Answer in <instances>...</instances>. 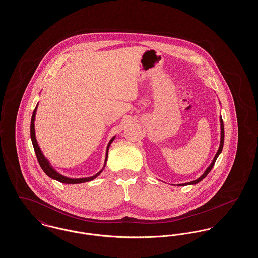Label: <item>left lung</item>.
<instances>
[{
	"label": "left lung",
	"mask_w": 258,
	"mask_h": 258,
	"mask_svg": "<svg viewBox=\"0 0 258 258\" xmlns=\"http://www.w3.org/2000/svg\"><path fill=\"white\" fill-rule=\"evenodd\" d=\"M221 144H220V148H219V150H218V152H217V154H216V156H215V158H214V160L212 161V163L210 164V166H209L208 168L206 169V171L204 172V174L200 177V178H198L197 180L196 181H192V182H189V183H186V184H178V185H187V184H196L197 183H199L200 181H202L207 175H208L209 172L211 171V169L213 168V166L215 165V162H216V160L218 159V157H219V155L221 154V151H222V147H223V142H224V126H223V122H222V119L221 118Z\"/></svg>",
	"instance_id": "left-lung-1"
}]
</instances>
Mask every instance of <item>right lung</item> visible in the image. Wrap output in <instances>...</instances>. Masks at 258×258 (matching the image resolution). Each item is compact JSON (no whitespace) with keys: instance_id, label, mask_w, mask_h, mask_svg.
Wrapping results in <instances>:
<instances>
[{"instance_id":"right-lung-1","label":"right lung","mask_w":258,"mask_h":258,"mask_svg":"<svg viewBox=\"0 0 258 258\" xmlns=\"http://www.w3.org/2000/svg\"><path fill=\"white\" fill-rule=\"evenodd\" d=\"M37 106L35 108V110L33 112V115H32V120H31V139H32V143H33V146L35 149V153H36V156H37V161L41 167V169L44 171V173L54 180H57L59 181L60 183L62 184H81V183H86V182H90L92 180H94L95 178H97L98 175L101 173L102 170L98 172V174H96L95 176H92V177H89V178H82V179H71V178H68V177H64L61 174H59L58 172L55 171L52 166L50 165L48 160H46L44 158V156L42 155L40 149L38 147V144H37V139H36V135H35V116H36V111H37ZM115 137H113L110 140V142L108 143V146H107V150H106V158H105V162L107 160V156H108V149L110 146L112 141L114 140Z\"/></svg>"}]
</instances>
